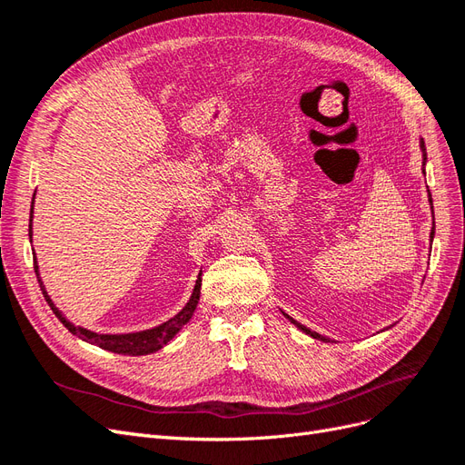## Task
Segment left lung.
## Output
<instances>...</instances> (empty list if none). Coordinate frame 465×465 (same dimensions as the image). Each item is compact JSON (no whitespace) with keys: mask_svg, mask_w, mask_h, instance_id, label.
<instances>
[{"mask_svg":"<svg viewBox=\"0 0 465 465\" xmlns=\"http://www.w3.org/2000/svg\"><path fill=\"white\" fill-rule=\"evenodd\" d=\"M419 147H420V151H423V174H425V163H427V149H425V142H423V137H420V142H419ZM429 202H430V207H432V198H430V193H429ZM432 238H434V229H432V232H430V242H432ZM281 314H283L291 323H294V326H297L302 333H306V335H311L312 340H318V341H323V343H333V340H330V337H326V335H320L318 331H312V330H308L306 326H302V323H299L297 320H292L289 314H285L283 311H281ZM391 328V326H390ZM390 328H386V330H390Z\"/></svg>","mask_w":465,"mask_h":465,"instance_id":"left-lung-1","label":"left lung"}]
</instances>
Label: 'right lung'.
<instances>
[{"mask_svg": "<svg viewBox=\"0 0 465 465\" xmlns=\"http://www.w3.org/2000/svg\"><path fill=\"white\" fill-rule=\"evenodd\" d=\"M33 209H35V198H33V207H31V224H29V238H31V244H33ZM35 258V272L38 277V283L42 289V294H45V299L48 302V306L52 308V312L55 314L64 326L72 331L75 337H79L81 341H87L91 345L101 347L104 351H110V353H118V355H132V357H139V355H149V353H157L159 349H163L168 341L174 340V335L186 326V323L192 320L193 312H195V306H198L200 301V289H202V272L198 273V279H195V285L193 291L190 294V301L184 304V308L178 314H174L173 318H168L166 322L159 323V326L149 328V330H142V331H130V333H96L93 330H87L83 326H75L74 322H69L65 318V314L60 311L58 306L54 304L52 297L48 294L45 283H42V277H40V267L36 262V254Z\"/></svg>", "mask_w": 465, "mask_h": 465, "instance_id": "right-lung-1", "label": "right lung"}]
</instances>
